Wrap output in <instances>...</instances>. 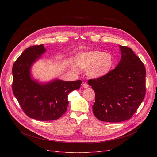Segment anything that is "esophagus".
Listing matches in <instances>:
<instances>
[{
	"label": "esophagus",
	"instance_id": "obj_1",
	"mask_svg": "<svg viewBox=\"0 0 157 157\" xmlns=\"http://www.w3.org/2000/svg\"><path fill=\"white\" fill-rule=\"evenodd\" d=\"M82 87L83 88H87V87H89V85H88L87 83H86V82H83V83L82 84Z\"/></svg>",
	"mask_w": 157,
	"mask_h": 157
}]
</instances>
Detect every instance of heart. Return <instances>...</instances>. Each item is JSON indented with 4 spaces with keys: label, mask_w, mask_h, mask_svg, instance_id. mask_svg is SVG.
<instances>
[{
    "label": "heart",
    "mask_w": 157,
    "mask_h": 157,
    "mask_svg": "<svg viewBox=\"0 0 157 157\" xmlns=\"http://www.w3.org/2000/svg\"><path fill=\"white\" fill-rule=\"evenodd\" d=\"M76 63L80 68L87 70V75L93 78L105 76L113 70L114 58L110 53L101 50L89 51L79 54L76 57ZM74 71L78 72L76 64H73Z\"/></svg>",
    "instance_id": "1"
}]
</instances>
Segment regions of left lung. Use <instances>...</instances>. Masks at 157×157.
<instances>
[{
  "mask_svg": "<svg viewBox=\"0 0 157 157\" xmlns=\"http://www.w3.org/2000/svg\"><path fill=\"white\" fill-rule=\"evenodd\" d=\"M120 48L122 56L116 68L105 76L87 82L95 92L93 113L104 122L130 119L145 96L146 70L142 61L131 48Z\"/></svg>",
  "mask_w": 157,
  "mask_h": 157,
  "instance_id": "obj_1",
  "label": "left lung"
}]
</instances>
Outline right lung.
<instances>
[{
    "instance_id": "1",
    "label": "right lung",
    "mask_w": 157,
    "mask_h": 157,
    "mask_svg": "<svg viewBox=\"0 0 157 157\" xmlns=\"http://www.w3.org/2000/svg\"><path fill=\"white\" fill-rule=\"evenodd\" d=\"M43 44L26 48L12 67V91L21 109L29 117L38 121L58 119L66 111L68 95L78 89L82 81L53 82L40 84L32 79V63L45 52Z\"/></svg>"
}]
</instances>
